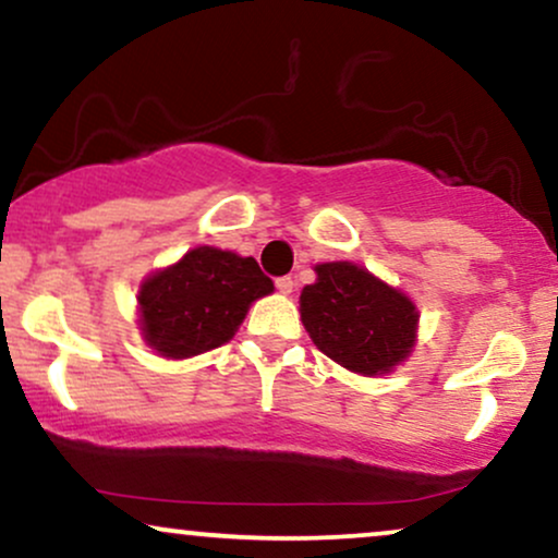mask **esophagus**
Returning <instances> with one entry per match:
<instances>
[{
    "label": "esophagus",
    "instance_id": "obj_1",
    "mask_svg": "<svg viewBox=\"0 0 558 558\" xmlns=\"http://www.w3.org/2000/svg\"><path fill=\"white\" fill-rule=\"evenodd\" d=\"M277 289L281 294H292L294 292V281H292V277H279L277 279Z\"/></svg>",
    "mask_w": 558,
    "mask_h": 558
}]
</instances>
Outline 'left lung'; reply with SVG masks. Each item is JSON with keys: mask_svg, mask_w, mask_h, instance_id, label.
<instances>
[{"mask_svg": "<svg viewBox=\"0 0 558 558\" xmlns=\"http://www.w3.org/2000/svg\"><path fill=\"white\" fill-rule=\"evenodd\" d=\"M315 274L300 315L325 356L361 376H385L410 359L421 313L408 294L351 262L317 264Z\"/></svg>", "mask_w": 558, "mask_h": 558, "instance_id": "obj_1", "label": "left lung"}]
</instances>
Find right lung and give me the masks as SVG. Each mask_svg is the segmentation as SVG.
Listing matches in <instances>:
<instances>
[{
  "label": "right lung",
  "mask_w": 558,
  "mask_h": 558,
  "mask_svg": "<svg viewBox=\"0 0 558 558\" xmlns=\"http://www.w3.org/2000/svg\"><path fill=\"white\" fill-rule=\"evenodd\" d=\"M271 292L256 258L197 245L141 281L137 328L158 356L192 359L228 343L253 302Z\"/></svg>",
  "instance_id": "1"
}]
</instances>
